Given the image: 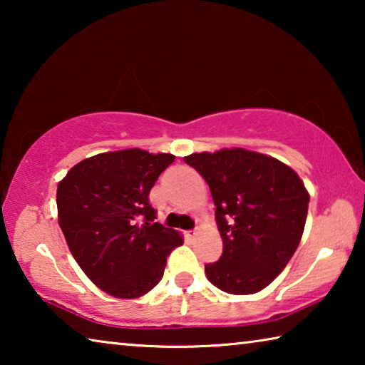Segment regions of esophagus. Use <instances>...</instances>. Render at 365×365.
<instances>
[{"instance_id": "34e87169", "label": "esophagus", "mask_w": 365, "mask_h": 365, "mask_svg": "<svg viewBox=\"0 0 365 365\" xmlns=\"http://www.w3.org/2000/svg\"><path fill=\"white\" fill-rule=\"evenodd\" d=\"M197 233H200V232H197V228H195V230L187 232V237H188V238H196Z\"/></svg>"}]
</instances>
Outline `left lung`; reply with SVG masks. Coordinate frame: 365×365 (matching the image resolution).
Returning <instances> with one entry per match:
<instances>
[{
	"label": "left lung",
	"instance_id": "8db88e82",
	"mask_svg": "<svg viewBox=\"0 0 365 365\" xmlns=\"http://www.w3.org/2000/svg\"><path fill=\"white\" fill-rule=\"evenodd\" d=\"M183 159L209 185L224 242L219 261L205 265L207 280L230 294L261 292L301 242L309 207L304 183L279 159L243 148Z\"/></svg>",
	"mask_w": 365,
	"mask_h": 365
}]
</instances>
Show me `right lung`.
I'll return each instance as SVG.
<instances>
[{
  "label": "right lung",
  "mask_w": 365,
  "mask_h": 365,
  "mask_svg": "<svg viewBox=\"0 0 365 365\" xmlns=\"http://www.w3.org/2000/svg\"><path fill=\"white\" fill-rule=\"evenodd\" d=\"M174 159L138 148L101 153L80 160L59 182L61 230L80 269L104 293L120 299L146 294L163 279L172 250L183 245L177 230L154 222L148 200Z\"/></svg>",
  "instance_id": "right-lung-1"
}]
</instances>
